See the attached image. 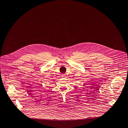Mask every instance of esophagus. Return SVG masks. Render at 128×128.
I'll use <instances>...</instances> for the list:
<instances>
[{
  "label": "esophagus",
  "mask_w": 128,
  "mask_h": 128,
  "mask_svg": "<svg viewBox=\"0 0 128 128\" xmlns=\"http://www.w3.org/2000/svg\"><path fill=\"white\" fill-rule=\"evenodd\" d=\"M66 76V75L64 74H62V77H65Z\"/></svg>",
  "instance_id": "34e87169"
}]
</instances>
